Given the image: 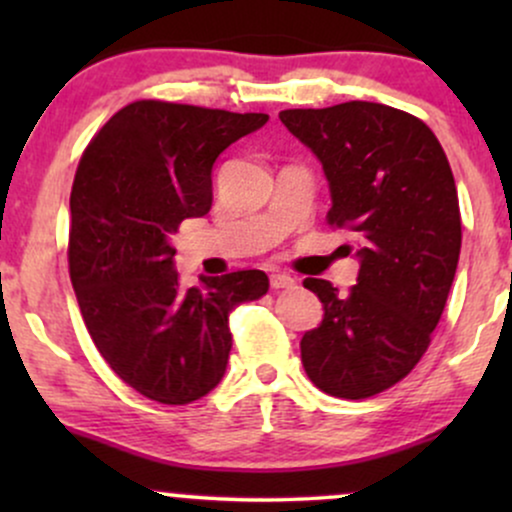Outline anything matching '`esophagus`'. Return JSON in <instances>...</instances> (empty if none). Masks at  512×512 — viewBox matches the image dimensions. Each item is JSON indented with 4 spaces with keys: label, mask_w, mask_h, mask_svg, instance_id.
Instances as JSON below:
<instances>
[{
    "label": "esophagus",
    "mask_w": 512,
    "mask_h": 512,
    "mask_svg": "<svg viewBox=\"0 0 512 512\" xmlns=\"http://www.w3.org/2000/svg\"><path fill=\"white\" fill-rule=\"evenodd\" d=\"M269 284H272L274 291H281V289H293V284H296V279L284 272H272L269 274Z\"/></svg>",
    "instance_id": "34e87169"
}]
</instances>
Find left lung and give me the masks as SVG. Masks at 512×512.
<instances>
[{"label":"left lung","mask_w":512,"mask_h":512,"mask_svg":"<svg viewBox=\"0 0 512 512\" xmlns=\"http://www.w3.org/2000/svg\"><path fill=\"white\" fill-rule=\"evenodd\" d=\"M279 120L322 163L327 221L356 233L361 264L346 296L303 281L325 310L301 339L303 368L327 395L373 397L426 354L455 279L462 221L448 156L419 117L383 103L281 110Z\"/></svg>","instance_id":"left-lung-1"}]
</instances>
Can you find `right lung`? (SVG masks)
<instances>
[{"instance_id": "obj_1", "label": "right lung", "mask_w": 512, "mask_h": 512, "mask_svg": "<svg viewBox=\"0 0 512 512\" xmlns=\"http://www.w3.org/2000/svg\"><path fill=\"white\" fill-rule=\"evenodd\" d=\"M269 115L166 101L129 103L91 139L69 197V276L93 344L139 395L190 404L221 383L228 315L262 298L243 269L182 289L173 236L209 214L216 158Z\"/></svg>"}]
</instances>
